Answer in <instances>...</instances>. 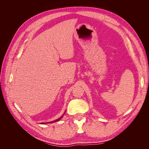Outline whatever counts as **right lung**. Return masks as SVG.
<instances>
[{"label":"right lung","instance_id":"obj_1","mask_svg":"<svg viewBox=\"0 0 149 149\" xmlns=\"http://www.w3.org/2000/svg\"><path fill=\"white\" fill-rule=\"evenodd\" d=\"M63 116V115L61 117V118H59V119H56V120H54V121H52V123H53V122H54V123H55V122H56V121H58V120H60L61 119V118H62V117ZM42 124H43V123H42Z\"/></svg>","mask_w":149,"mask_h":149}]
</instances>
